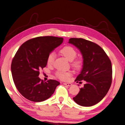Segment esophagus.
Wrapping results in <instances>:
<instances>
[{"instance_id":"esophagus-1","label":"esophagus","mask_w":125,"mask_h":125,"mask_svg":"<svg viewBox=\"0 0 125 125\" xmlns=\"http://www.w3.org/2000/svg\"><path fill=\"white\" fill-rule=\"evenodd\" d=\"M63 84L65 85H67V86H72V83H63Z\"/></svg>"}]
</instances>
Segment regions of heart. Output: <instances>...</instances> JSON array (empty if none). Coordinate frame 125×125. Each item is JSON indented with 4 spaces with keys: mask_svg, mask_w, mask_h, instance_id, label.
I'll list each match as a JSON object with an SVG mask.
<instances>
[{
    "mask_svg": "<svg viewBox=\"0 0 125 125\" xmlns=\"http://www.w3.org/2000/svg\"><path fill=\"white\" fill-rule=\"evenodd\" d=\"M60 52L63 56H64L68 61L72 62V66L76 69H80L83 67V60L81 58L75 59L77 56V51L73 47L71 46H65L60 50ZM55 59V54L50 53L47 58V63L48 66H52L53 63ZM56 76L58 78L62 80H67L72 75L71 72H63L59 71L56 72Z\"/></svg>",
    "mask_w": 125,
    "mask_h": 125,
    "instance_id": "b5f03b06",
    "label": "heart"
}]
</instances>
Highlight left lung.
Masks as SVG:
<instances>
[{"label":"left lung","mask_w":125,"mask_h":125,"mask_svg":"<svg viewBox=\"0 0 125 125\" xmlns=\"http://www.w3.org/2000/svg\"><path fill=\"white\" fill-rule=\"evenodd\" d=\"M69 42L80 50L83 57V69L75 81L86 82L73 100L81 106H92L100 102L110 89L113 74L111 62L102 47L94 42L71 38Z\"/></svg>","instance_id":"left-lung-1"}]
</instances>
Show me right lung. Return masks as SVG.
<instances>
[{
    "label": "right lung",
    "instance_id": "1",
    "mask_svg": "<svg viewBox=\"0 0 125 125\" xmlns=\"http://www.w3.org/2000/svg\"><path fill=\"white\" fill-rule=\"evenodd\" d=\"M62 37L40 36L22 44L12 61L11 69L17 89L23 97L34 102L44 101L52 96L59 82H47L39 77V70L47 66V58L63 42Z\"/></svg>",
    "mask_w": 125,
    "mask_h": 125
}]
</instances>
